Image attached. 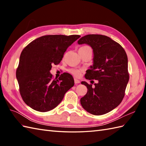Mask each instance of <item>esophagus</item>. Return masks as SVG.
Instances as JSON below:
<instances>
[{
    "label": "esophagus",
    "mask_w": 146,
    "mask_h": 146,
    "mask_svg": "<svg viewBox=\"0 0 146 146\" xmlns=\"http://www.w3.org/2000/svg\"><path fill=\"white\" fill-rule=\"evenodd\" d=\"M74 80H75V83H76V84H77V83H80V81L79 80L76 79V78H75L74 79Z\"/></svg>",
    "instance_id": "esophagus-1"
}]
</instances>
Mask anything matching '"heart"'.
<instances>
[{
  "mask_svg": "<svg viewBox=\"0 0 146 146\" xmlns=\"http://www.w3.org/2000/svg\"><path fill=\"white\" fill-rule=\"evenodd\" d=\"M83 47H85V46H83ZM83 71V70L82 69H76V68H71L69 70V72L75 76L76 77H79L81 75V73Z\"/></svg>",
  "mask_w": 146,
  "mask_h": 146,
  "instance_id": "heart-1",
  "label": "heart"
}]
</instances>
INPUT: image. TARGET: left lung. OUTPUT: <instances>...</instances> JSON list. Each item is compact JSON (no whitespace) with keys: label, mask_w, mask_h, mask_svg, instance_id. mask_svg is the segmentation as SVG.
I'll use <instances>...</instances> for the list:
<instances>
[{"label":"left lung","mask_w":146,"mask_h":146,"mask_svg":"<svg viewBox=\"0 0 146 146\" xmlns=\"http://www.w3.org/2000/svg\"><path fill=\"white\" fill-rule=\"evenodd\" d=\"M78 43L92 48L94 64L85 76L86 80H98L94 86L82 82L88 90L80 103L93 115L105 114L116 108L125 96L129 80L127 56L122 46L104 35H88Z\"/></svg>","instance_id":"left-lung-1"}]
</instances>
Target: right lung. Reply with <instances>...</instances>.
<instances>
[{
	"label": "right lung",
	"mask_w": 146,
	"mask_h": 146,
	"mask_svg": "<svg viewBox=\"0 0 146 146\" xmlns=\"http://www.w3.org/2000/svg\"><path fill=\"white\" fill-rule=\"evenodd\" d=\"M79 35H46L31 42L22 51L16 70L19 92L23 101L36 111L53 109L73 86L72 75L61 74L54 79L49 72L58 64L67 48Z\"/></svg>",
	"instance_id": "right-lung-1"
}]
</instances>
